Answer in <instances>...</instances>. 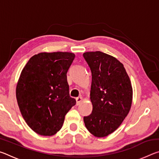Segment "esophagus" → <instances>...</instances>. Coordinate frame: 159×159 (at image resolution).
<instances>
[{"label":"esophagus","instance_id":"34e87169","mask_svg":"<svg viewBox=\"0 0 159 159\" xmlns=\"http://www.w3.org/2000/svg\"><path fill=\"white\" fill-rule=\"evenodd\" d=\"M76 103H77L78 105H79V104H80V102H81L83 101V98H82L81 96H79V97H78V98H76Z\"/></svg>","mask_w":159,"mask_h":159}]
</instances>
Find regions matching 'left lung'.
<instances>
[{
  "mask_svg": "<svg viewBox=\"0 0 159 159\" xmlns=\"http://www.w3.org/2000/svg\"><path fill=\"white\" fill-rule=\"evenodd\" d=\"M92 73L91 114L83 118L86 128L97 138L116 130L127 116L133 101V88L123 64L100 52L83 53Z\"/></svg>",
  "mask_w": 159,
  "mask_h": 159,
  "instance_id": "left-lung-1",
  "label": "left lung"
}]
</instances>
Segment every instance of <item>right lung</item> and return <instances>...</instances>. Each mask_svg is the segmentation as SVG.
<instances>
[{
	"instance_id": "obj_1",
	"label": "right lung",
	"mask_w": 159,
	"mask_h": 159,
	"mask_svg": "<svg viewBox=\"0 0 159 159\" xmlns=\"http://www.w3.org/2000/svg\"><path fill=\"white\" fill-rule=\"evenodd\" d=\"M75 55L41 52L31 57L16 87L20 112L35 133L51 136L62 127L66 113L76 104L69 95L66 73Z\"/></svg>"
}]
</instances>
